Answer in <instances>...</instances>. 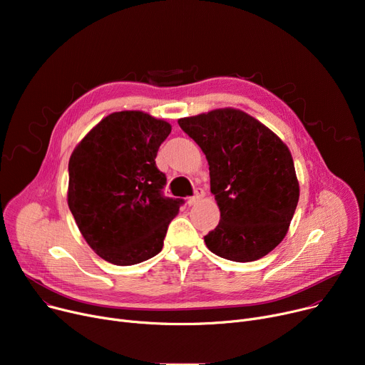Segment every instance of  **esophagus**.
Instances as JSON below:
<instances>
[{"mask_svg":"<svg viewBox=\"0 0 365 365\" xmlns=\"http://www.w3.org/2000/svg\"><path fill=\"white\" fill-rule=\"evenodd\" d=\"M202 197H204V190H202L201 187H198V189L195 190V195L187 198V204H189V205H195V204H198V202L202 200Z\"/></svg>","mask_w":365,"mask_h":365,"instance_id":"esophagus-1","label":"esophagus"}]
</instances>
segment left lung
I'll return each instance as SVG.
<instances>
[{
	"label": "left lung",
	"mask_w": 365,
	"mask_h": 365,
	"mask_svg": "<svg viewBox=\"0 0 365 365\" xmlns=\"http://www.w3.org/2000/svg\"><path fill=\"white\" fill-rule=\"evenodd\" d=\"M204 152L220 222L204 237L208 250L232 262L262 259L284 240L299 202L290 149L264 124L223 108L180 118Z\"/></svg>",
	"instance_id": "left-lung-1"
}]
</instances>
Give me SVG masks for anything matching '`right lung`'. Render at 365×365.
Segmentation results:
<instances>
[{
	"mask_svg": "<svg viewBox=\"0 0 365 365\" xmlns=\"http://www.w3.org/2000/svg\"><path fill=\"white\" fill-rule=\"evenodd\" d=\"M171 125L142 110L105 117L69 158L68 205L87 244L103 260L130 266L163 250L183 200L163 195L155 158Z\"/></svg>",
	"mask_w": 365,
	"mask_h": 365,
	"instance_id": "right-lung-1",
	"label": "right lung"
}]
</instances>
